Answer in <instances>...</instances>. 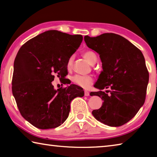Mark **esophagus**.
<instances>
[{
  "mask_svg": "<svg viewBox=\"0 0 157 157\" xmlns=\"http://www.w3.org/2000/svg\"><path fill=\"white\" fill-rule=\"evenodd\" d=\"M84 95H85V96H89V92L88 91H84Z\"/></svg>",
  "mask_w": 157,
  "mask_h": 157,
  "instance_id": "34e87169",
  "label": "esophagus"
}]
</instances>
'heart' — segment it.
<instances>
[{"mask_svg":"<svg viewBox=\"0 0 157 157\" xmlns=\"http://www.w3.org/2000/svg\"><path fill=\"white\" fill-rule=\"evenodd\" d=\"M83 57L86 59L89 63L93 64L94 62H96L97 57L94 52L91 50H87L83 53ZM73 62V57H71L69 58L67 62V68L71 69L72 67ZM72 81L73 83L78 85V86L82 87V88L86 89L91 86L94 82V78L91 75H75L73 77Z\"/></svg>","mask_w":157,"mask_h":157,"instance_id":"1","label":"heart"}]
</instances>
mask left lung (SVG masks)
<instances>
[{
  "instance_id": "obj_1",
  "label": "left lung",
  "mask_w": 157,
  "mask_h": 157,
  "mask_svg": "<svg viewBox=\"0 0 157 157\" xmlns=\"http://www.w3.org/2000/svg\"><path fill=\"white\" fill-rule=\"evenodd\" d=\"M84 41L100 55L102 66L94 85L100 91L90 95L99 96L103 103L99 109L92 111L93 116L108 126L123 125L134 118L145 102L149 73L144 56L134 44L116 34L86 35ZM104 88L110 90L105 92Z\"/></svg>"
}]
</instances>
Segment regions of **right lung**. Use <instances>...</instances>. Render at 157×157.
<instances>
[{
	"mask_svg": "<svg viewBox=\"0 0 157 157\" xmlns=\"http://www.w3.org/2000/svg\"><path fill=\"white\" fill-rule=\"evenodd\" d=\"M82 39L80 34L48 30L30 39L18 50L14 63L12 94L21 116L37 128L60 126L68 118L71 101L84 96L83 89L75 84L57 90L52 84L55 73L65 78L68 60Z\"/></svg>",
	"mask_w": 157,
	"mask_h": 157,
	"instance_id": "obj_1",
	"label": "right lung"
}]
</instances>
